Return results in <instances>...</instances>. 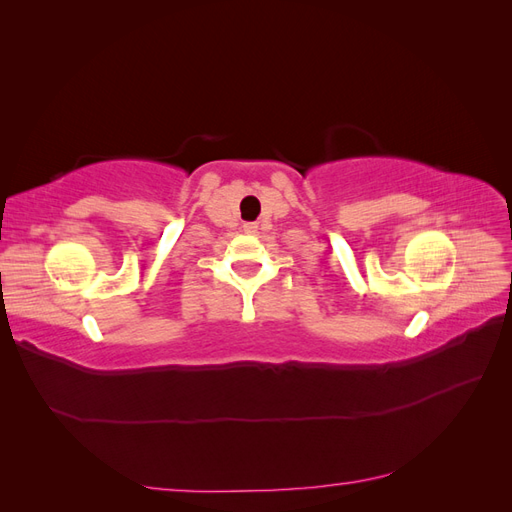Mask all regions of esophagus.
I'll return each mask as SVG.
<instances>
[{"instance_id":"obj_1","label":"esophagus","mask_w":512,"mask_h":512,"mask_svg":"<svg viewBox=\"0 0 512 512\" xmlns=\"http://www.w3.org/2000/svg\"><path fill=\"white\" fill-rule=\"evenodd\" d=\"M243 230H245V235H256V232H258V224L247 222V224H243Z\"/></svg>"}]
</instances>
